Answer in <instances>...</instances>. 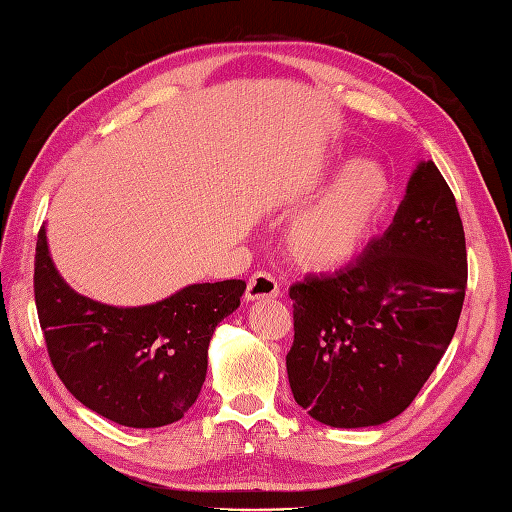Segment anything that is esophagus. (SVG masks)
<instances>
[{
    "label": "esophagus",
    "instance_id": "obj_1",
    "mask_svg": "<svg viewBox=\"0 0 512 512\" xmlns=\"http://www.w3.org/2000/svg\"><path fill=\"white\" fill-rule=\"evenodd\" d=\"M278 293H280L278 280L273 278L269 271H256L254 276L247 280V291H245L247 302H256V299L278 297Z\"/></svg>",
    "mask_w": 512,
    "mask_h": 512
}]
</instances>
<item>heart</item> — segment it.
Listing matches in <instances>:
<instances>
[{
	"label": "heart",
	"mask_w": 512,
	"mask_h": 512,
	"mask_svg": "<svg viewBox=\"0 0 512 512\" xmlns=\"http://www.w3.org/2000/svg\"><path fill=\"white\" fill-rule=\"evenodd\" d=\"M391 197L384 169L371 160H354L315 206L304 210L286 234L295 263L317 273L343 269L371 239Z\"/></svg>",
	"instance_id": "heart-1"
}]
</instances>
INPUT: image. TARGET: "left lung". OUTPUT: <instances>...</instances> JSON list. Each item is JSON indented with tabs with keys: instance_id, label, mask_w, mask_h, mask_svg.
Listing matches in <instances>:
<instances>
[{
	"instance_id": "1",
	"label": "left lung",
	"mask_w": 512,
	"mask_h": 512,
	"mask_svg": "<svg viewBox=\"0 0 512 512\" xmlns=\"http://www.w3.org/2000/svg\"><path fill=\"white\" fill-rule=\"evenodd\" d=\"M467 289L456 199L432 160L410 176L382 236L332 276L289 289L295 402L332 428H365L415 400L450 345Z\"/></svg>"
}]
</instances>
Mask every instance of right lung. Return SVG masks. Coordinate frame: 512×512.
Segmentation results:
<instances>
[{"instance_id":"add662e5","label":"right lung","mask_w":512,"mask_h":512,"mask_svg":"<svg viewBox=\"0 0 512 512\" xmlns=\"http://www.w3.org/2000/svg\"><path fill=\"white\" fill-rule=\"evenodd\" d=\"M243 291V280H223L152 306H106L58 276L45 226L36 241L34 299L49 360L78 402L119 426L160 428L184 417L206 380L210 336Z\"/></svg>"}]
</instances>
